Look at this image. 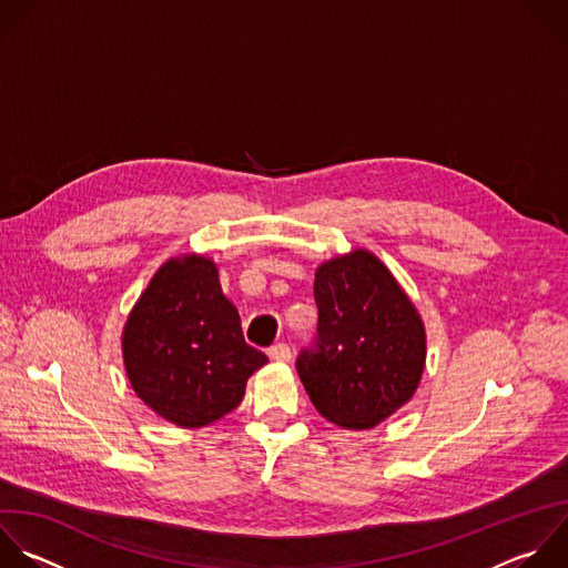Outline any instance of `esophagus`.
<instances>
[{
  "mask_svg": "<svg viewBox=\"0 0 568 568\" xmlns=\"http://www.w3.org/2000/svg\"><path fill=\"white\" fill-rule=\"evenodd\" d=\"M270 356L274 361H290L292 358V349H290L287 343H276V345L270 347Z\"/></svg>",
  "mask_w": 568,
  "mask_h": 568,
  "instance_id": "esophagus-1",
  "label": "esophagus"
}]
</instances>
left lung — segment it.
I'll return each instance as SVG.
<instances>
[{
	"instance_id": "obj_1",
	"label": "left lung",
	"mask_w": 568,
	"mask_h": 568,
	"mask_svg": "<svg viewBox=\"0 0 568 568\" xmlns=\"http://www.w3.org/2000/svg\"><path fill=\"white\" fill-rule=\"evenodd\" d=\"M314 341L296 372L314 408L332 424L374 428L417 390L426 332L388 267L356 250L316 270Z\"/></svg>"
}]
</instances>
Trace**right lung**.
I'll return each instance as SVG.
<instances>
[{"instance_id": "obj_1", "label": "right lung", "mask_w": 568, "mask_h": 568, "mask_svg": "<svg viewBox=\"0 0 568 568\" xmlns=\"http://www.w3.org/2000/svg\"><path fill=\"white\" fill-rule=\"evenodd\" d=\"M135 395L180 428L232 413L250 376L267 363L252 347L219 270L203 256L164 263L133 307L122 338Z\"/></svg>"}]
</instances>
